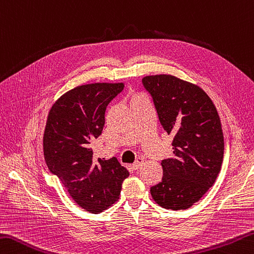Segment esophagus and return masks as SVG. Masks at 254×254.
I'll return each mask as SVG.
<instances>
[{
  "label": "esophagus",
  "mask_w": 254,
  "mask_h": 254,
  "mask_svg": "<svg viewBox=\"0 0 254 254\" xmlns=\"http://www.w3.org/2000/svg\"><path fill=\"white\" fill-rule=\"evenodd\" d=\"M144 164V158L143 157H138L137 160L134 162V164H133V168L134 170H138V168H140L142 165Z\"/></svg>",
  "instance_id": "esophagus-1"
}]
</instances>
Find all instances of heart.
<instances>
[{"instance_id":"obj_1","label":"heart","mask_w":254,"mask_h":254,"mask_svg":"<svg viewBox=\"0 0 254 254\" xmlns=\"http://www.w3.org/2000/svg\"><path fill=\"white\" fill-rule=\"evenodd\" d=\"M135 97H138V96H135ZM135 97H133V98H135Z\"/></svg>"}]
</instances>
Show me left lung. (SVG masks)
I'll use <instances>...</instances> for the list:
<instances>
[{
    "label": "left lung",
    "mask_w": 254,
    "mask_h": 254,
    "mask_svg": "<svg viewBox=\"0 0 254 254\" xmlns=\"http://www.w3.org/2000/svg\"><path fill=\"white\" fill-rule=\"evenodd\" d=\"M151 93L158 120L173 134V156L162 161L163 178L151 187L157 205L183 210L197 202L215 184L223 160L219 114L209 96L197 84L172 74L142 80Z\"/></svg>",
    "instance_id": "left-lung-1"
}]
</instances>
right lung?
Returning <instances> with one entry per match:
<instances>
[{"instance_id": "add662e5", "label": "right lung", "mask_w": 254, "mask_h": 254, "mask_svg": "<svg viewBox=\"0 0 254 254\" xmlns=\"http://www.w3.org/2000/svg\"><path fill=\"white\" fill-rule=\"evenodd\" d=\"M123 82L77 86L49 110L43 137L45 162L84 210L100 213L119 200L128 172L116 157L94 158L91 144L100 135L108 104Z\"/></svg>"}]
</instances>
